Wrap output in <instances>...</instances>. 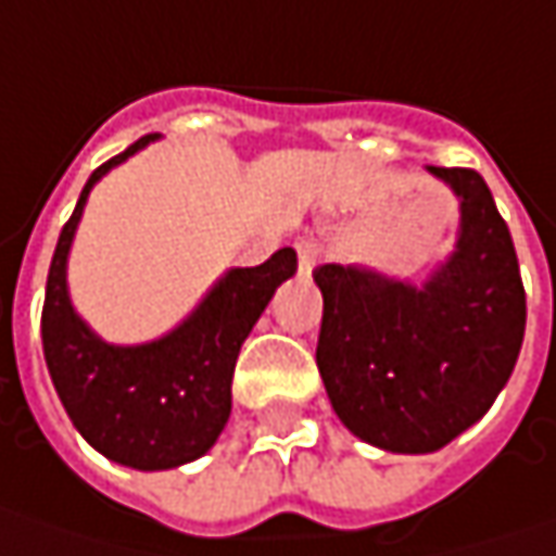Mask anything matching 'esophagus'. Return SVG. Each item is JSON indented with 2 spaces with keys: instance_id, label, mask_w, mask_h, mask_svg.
I'll return each instance as SVG.
<instances>
[{
  "instance_id": "34e87169",
  "label": "esophagus",
  "mask_w": 556,
  "mask_h": 556,
  "mask_svg": "<svg viewBox=\"0 0 556 556\" xmlns=\"http://www.w3.org/2000/svg\"><path fill=\"white\" fill-rule=\"evenodd\" d=\"M296 256H300V268L303 271H312L315 268V263L321 260V250H318V244L315 241H309V238H303V241H296Z\"/></svg>"
}]
</instances>
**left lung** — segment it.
<instances>
[{
    "mask_svg": "<svg viewBox=\"0 0 556 556\" xmlns=\"http://www.w3.org/2000/svg\"><path fill=\"white\" fill-rule=\"evenodd\" d=\"M460 201L455 253L420 285L318 266L315 362L337 417L383 452L427 455L473 427L502 393L526 331L507 223L477 169L430 166Z\"/></svg>",
    "mask_w": 556,
    "mask_h": 556,
    "instance_id": "left-lung-1",
    "label": "left lung"
}]
</instances>
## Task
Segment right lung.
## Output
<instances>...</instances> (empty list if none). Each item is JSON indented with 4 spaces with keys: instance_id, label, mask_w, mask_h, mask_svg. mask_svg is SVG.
I'll use <instances>...</instances> for the list:
<instances>
[{
    "instance_id": "1",
    "label": "right lung",
    "mask_w": 556,
    "mask_h": 556,
    "mask_svg": "<svg viewBox=\"0 0 556 556\" xmlns=\"http://www.w3.org/2000/svg\"><path fill=\"white\" fill-rule=\"evenodd\" d=\"M154 139L144 136L89 176L74 216L61 228L42 306V353L64 412L96 452L136 470L182 467L213 448L231 415V374L241 343L275 288L296 271V253L285 247L263 266L231 268L161 340L104 343L74 312L67 253L92 185Z\"/></svg>"
}]
</instances>
